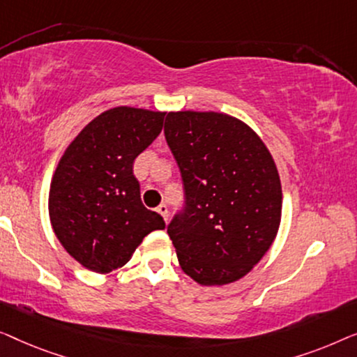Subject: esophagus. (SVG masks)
I'll list each match as a JSON object with an SVG mask.
<instances>
[{
    "mask_svg": "<svg viewBox=\"0 0 357 357\" xmlns=\"http://www.w3.org/2000/svg\"><path fill=\"white\" fill-rule=\"evenodd\" d=\"M157 212H158L160 215H162L165 222H168V217H169V215H168V207H167V205H165V204H160V205H158V208H157Z\"/></svg>",
    "mask_w": 357,
    "mask_h": 357,
    "instance_id": "34e87169",
    "label": "esophagus"
}]
</instances>
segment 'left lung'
Segmentation results:
<instances>
[{"label": "left lung", "instance_id": "8db88e82", "mask_svg": "<svg viewBox=\"0 0 357 357\" xmlns=\"http://www.w3.org/2000/svg\"><path fill=\"white\" fill-rule=\"evenodd\" d=\"M165 137L185 195L168 225L181 268L202 286L243 278L280 228L283 192L272 153L248 124L217 112H169Z\"/></svg>", "mask_w": 357, "mask_h": 357}]
</instances>
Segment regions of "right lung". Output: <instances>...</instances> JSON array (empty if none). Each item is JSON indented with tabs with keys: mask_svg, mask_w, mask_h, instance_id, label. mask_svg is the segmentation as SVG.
<instances>
[{
	"mask_svg": "<svg viewBox=\"0 0 357 357\" xmlns=\"http://www.w3.org/2000/svg\"><path fill=\"white\" fill-rule=\"evenodd\" d=\"M163 112L116 107L93 118L68 145L48 195L50 222L82 267L109 273L126 265L142 239L163 229L144 207L134 160L157 139Z\"/></svg>",
	"mask_w": 357,
	"mask_h": 357,
	"instance_id": "1",
	"label": "right lung"
}]
</instances>
